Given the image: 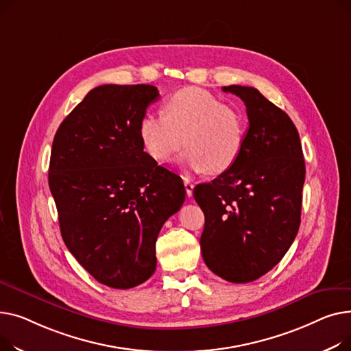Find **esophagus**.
<instances>
[{"label": "esophagus", "instance_id": "34e87169", "mask_svg": "<svg viewBox=\"0 0 351 351\" xmlns=\"http://www.w3.org/2000/svg\"><path fill=\"white\" fill-rule=\"evenodd\" d=\"M184 187H185V193H187V195L191 197L193 191H194V184L189 178H184Z\"/></svg>", "mask_w": 351, "mask_h": 351}]
</instances>
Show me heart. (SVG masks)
Here are the masks:
<instances>
[{"mask_svg": "<svg viewBox=\"0 0 351 351\" xmlns=\"http://www.w3.org/2000/svg\"><path fill=\"white\" fill-rule=\"evenodd\" d=\"M138 136L144 150L157 161L174 158L184 143L185 166L221 174L239 158L246 125L237 109L223 105L211 92L189 86L164 100L162 114H143Z\"/></svg>", "mask_w": 351, "mask_h": 351, "instance_id": "b5f03b06", "label": "heart"}]
</instances>
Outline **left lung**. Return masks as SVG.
<instances>
[{
  "label": "left lung",
  "instance_id": "1",
  "mask_svg": "<svg viewBox=\"0 0 351 351\" xmlns=\"http://www.w3.org/2000/svg\"><path fill=\"white\" fill-rule=\"evenodd\" d=\"M242 99L250 128L234 166L194 198L205 215L202 259L219 278L252 282L285 256L300 225L304 160L291 117L251 86H223Z\"/></svg>",
  "mask_w": 351,
  "mask_h": 351
}]
</instances>
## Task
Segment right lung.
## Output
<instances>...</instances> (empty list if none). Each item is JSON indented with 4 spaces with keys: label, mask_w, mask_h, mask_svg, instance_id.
I'll use <instances>...</instances> for the list:
<instances>
[{
    "label": "right lung",
    "mask_w": 351,
    "mask_h": 351,
    "mask_svg": "<svg viewBox=\"0 0 351 351\" xmlns=\"http://www.w3.org/2000/svg\"><path fill=\"white\" fill-rule=\"evenodd\" d=\"M152 85H101L60 123L49 189L69 252L100 283L130 289L156 271L161 226L185 199L182 180L143 149Z\"/></svg>",
    "instance_id": "obj_1"
}]
</instances>
